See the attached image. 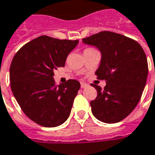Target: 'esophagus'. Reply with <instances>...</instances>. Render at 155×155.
Instances as JSON below:
<instances>
[{"label":"esophagus","instance_id":"1","mask_svg":"<svg viewBox=\"0 0 155 155\" xmlns=\"http://www.w3.org/2000/svg\"><path fill=\"white\" fill-rule=\"evenodd\" d=\"M81 88H85V87H87V86H88V85H87V84H85V83H84V82H81Z\"/></svg>","mask_w":155,"mask_h":155}]
</instances>
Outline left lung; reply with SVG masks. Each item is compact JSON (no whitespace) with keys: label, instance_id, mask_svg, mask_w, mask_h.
Instances as JSON below:
<instances>
[{"label":"left lung","instance_id":"left-lung-1","mask_svg":"<svg viewBox=\"0 0 155 155\" xmlns=\"http://www.w3.org/2000/svg\"><path fill=\"white\" fill-rule=\"evenodd\" d=\"M82 41L101 53L95 74L107 82L104 89L91 84L97 91L96 98L91 101L92 114L103 123H118L134 111L141 98L149 71L145 53L135 40L109 31Z\"/></svg>","mask_w":155,"mask_h":155}]
</instances>
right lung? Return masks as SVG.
I'll return each mask as SVG.
<instances>
[{"instance_id": "1", "label": "right lung", "mask_w": 155, "mask_h": 155, "mask_svg": "<svg viewBox=\"0 0 155 155\" xmlns=\"http://www.w3.org/2000/svg\"><path fill=\"white\" fill-rule=\"evenodd\" d=\"M79 40L40 36L17 51L10 66L11 89L25 115L46 127L59 126L70 117L81 87L76 80L57 85L54 70L65 64Z\"/></svg>"}]
</instances>
